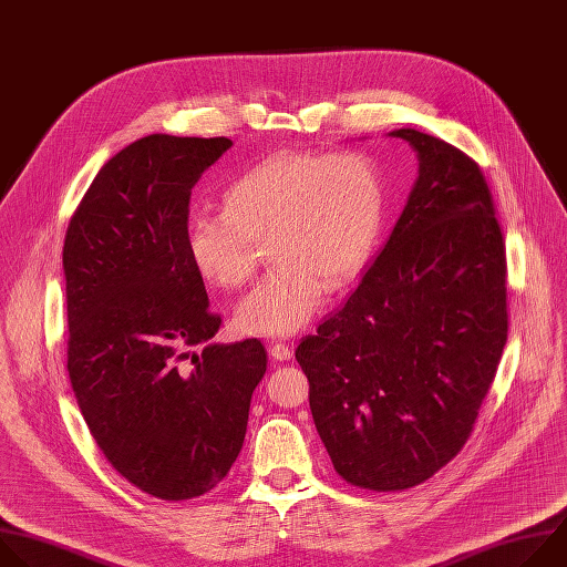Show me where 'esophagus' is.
I'll return each instance as SVG.
<instances>
[{"mask_svg": "<svg viewBox=\"0 0 567 567\" xmlns=\"http://www.w3.org/2000/svg\"><path fill=\"white\" fill-rule=\"evenodd\" d=\"M270 355H272V360H277V362H288V360L292 358V349H290L288 344H284V342H275V344L270 347Z\"/></svg>", "mask_w": 567, "mask_h": 567, "instance_id": "obj_1", "label": "esophagus"}]
</instances>
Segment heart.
Instances as JSON below:
<instances>
[{
  "label": "heart",
  "mask_w": 567,
  "mask_h": 567,
  "mask_svg": "<svg viewBox=\"0 0 567 567\" xmlns=\"http://www.w3.org/2000/svg\"><path fill=\"white\" fill-rule=\"evenodd\" d=\"M384 212V178L369 154H275L228 183L223 209L189 216L187 252L205 281L241 290L266 244L272 268L235 319L248 334L286 337L312 319L328 288L362 272Z\"/></svg>",
  "instance_id": "b5f03b06"
}]
</instances>
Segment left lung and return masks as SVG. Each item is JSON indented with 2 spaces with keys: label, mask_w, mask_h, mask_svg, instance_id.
<instances>
[{
  "label": "left lung",
  "mask_w": 567,
  "mask_h": 567,
  "mask_svg": "<svg viewBox=\"0 0 567 567\" xmlns=\"http://www.w3.org/2000/svg\"><path fill=\"white\" fill-rule=\"evenodd\" d=\"M420 176L360 286L295 358L334 472L373 492L429 481L458 456L507 342V259L474 158L398 130Z\"/></svg>",
  "instance_id": "1"
}]
</instances>
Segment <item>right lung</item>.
<instances>
[{
	"instance_id": "right-lung-1",
	"label": "right lung",
	"mask_w": 567,
	"mask_h": 567,
	"mask_svg": "<svg viewBox=\"0 0 567 567\" xmlns=\"http://www.w3.org/2000/svg\"><path fill=\"white\" fill-rule=\"evenodd\" d=\"M230 147L223 136L132 143L84 192L62 248L78 406L111 467L163 501L228 476L268 367L259 339L209 342L220 317L187 252L192 187Z\"/></svg>"
}]
</instances>
